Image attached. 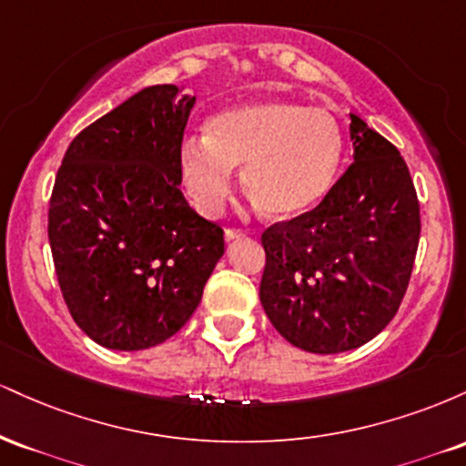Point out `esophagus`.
Segmentation results:
<instances>
[{
	"label": "esophagus",
	"mask_w": 466,
	"mask_h": 466,
	"mask_svg": "<svg viewBox=\"0 0 466 466\" xmlns=\"http://www.w3.org/2000/svg\"><path fill=\"white\" fill-rule=\"evenodd\" d=\"M245 237V229H238V228H228L226 229V240H234V238H240Z\"/></svg>",
	"instance_id": "1"
}]
</instances>
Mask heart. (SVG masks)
I'll return each mask as SVG.
<instances>
[{"instance_id":"1","label":"heart","mask_w":466,"mask_h":466,"mask_svg":"<svg viewBox=\"0 0 466 466\" xmlns=\"http://www.w3.org/2000/svg\"><path fill=\"white\" fill-rule=\"evenodd\" d=\"M206 140L181 142L179 181L192 206L215 217L232 192V173L269 218L304 215L333 188L344 157L335 117L287 100H254L208 117Z\"/></svg>"}]
</instances>
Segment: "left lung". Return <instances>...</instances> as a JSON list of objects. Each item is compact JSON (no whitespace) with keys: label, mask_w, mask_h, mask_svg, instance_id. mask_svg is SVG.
<instances>
[{"label":"left lung","mask_w":466,"mask_h":466,"mask_svg":"<svg viewBox=\"0 0 466 466\" xmlns=\"http://www.w3.org/2000/svg\"><path fill=\"white\" fill-rule=\"evenodd\" d=\"M355 162L313 210L263 232L260 302L289 344L315 355L381 333L408 291L420 206L399 148L350 114Z\"/></svg>","instance_id":"left-lung-1"}]
</instances>
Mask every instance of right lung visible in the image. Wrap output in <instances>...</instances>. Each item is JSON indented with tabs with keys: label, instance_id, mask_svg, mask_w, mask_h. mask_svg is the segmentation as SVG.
I'll return each instance as SVG.
<instances>
[{
	"label": "right lung",
	"instance_id": "right-lung-1",
	"mask_svg": "<svg viewBox=\"0 0 466 466\" xmlns=\"http://www.w3.org/2000/svg\"><path fill=\"white\" fill-rule=\"evenodd\" d=\"M192 105L177 85L142 89L85 127L56 173L47 237L58 287L105 349H153L177 333L226 251L223 228L179 188Z\"/></svg>",
	"mask_w": 466,
	"mask_h": 466
}]
</instances>
